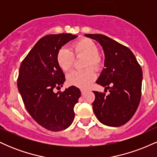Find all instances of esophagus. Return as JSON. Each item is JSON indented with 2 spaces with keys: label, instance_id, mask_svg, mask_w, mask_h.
Returning <instances> with one entry per match:
<instances>
[{
  "label": "esophagus",
  "instance_id": "esophagus-1",
  "mask_svg": "<svg viewBox=\"0 0 157 157\" xmlns=\"http://www.w3.org/2000/svg\"><path fill=\"white\" fill-rule=\"evenodd\" d=\"M85 93H86V91L83 89H81V94H82V95H84Z\"/></svg>",
  "mask_w": 157,
  "mask_h": 157
}]
</instances>
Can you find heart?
Returning a JSON list of instances; mask_svg holds the SVG:
<instances>
[{"label": "heart", "mask_w": 157, "mask_h": 157, "mask_svg": "<svg viewBox=\"0 0 157 157\" xmlns=\"http://www.w3.org/2000/svg\"><path fill=\"white\" fill-rule=\"evenodd\" d=\"M72 52L68 48L62 47L57 54V62L63 71H68L72 68L75 62V56H86L85 66H92L99 70L103 65L102 57L99 55L98 48L91 40L83 38L77 41L71 46ZM96 78V73L93 68L89 67L84 70H75L67 75L68 84L79 88L88 87Z\"/></svg>", "instance_id": "obj_1"}]
</instances>
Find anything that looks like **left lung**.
I'll use <instances>...</instances> for the list:
<instances>
[{
  "label": "left lung",
  "instance_id": "obj_1",
  "mask_svg": "<svg viewBox=\"0 0 157 157\" xmlns=\"http://www.w3.org/2000/svg\"><path fill=\"white\" fill-rule=\"evenodd\" d=\"M85 36L97 41L105 54V68L97 83L109 89V94L94 91L93 111L101 123L119 127L134 116L141 99L142 71L128 48L100 34Z\"/></svg>",
  "mask_w": 157,
  "mask_h": 157
}]
</instances>
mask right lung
I'll list each match as a JSON object with an SVG mask.
<instances>
[{"label": "right lung", "instance_id": "add662e5", "mask_svg": "<svg viewBox=\"0 0 157 157\" xmlns=\"http://www.w3.org/2000/svg\"><path fill=\"white\" fill-rule=\"evenodd\" d=\"M77 35L58 34L44 36L36 43L21 63L17 89L25 107L39 125L52 131L65 130L75 119L74 107L81 93L75 86L54 92L66 80L57 62L63 46Z\"/></svg>", "mask_w": 157, "mask_h": 157}]
</instances>
